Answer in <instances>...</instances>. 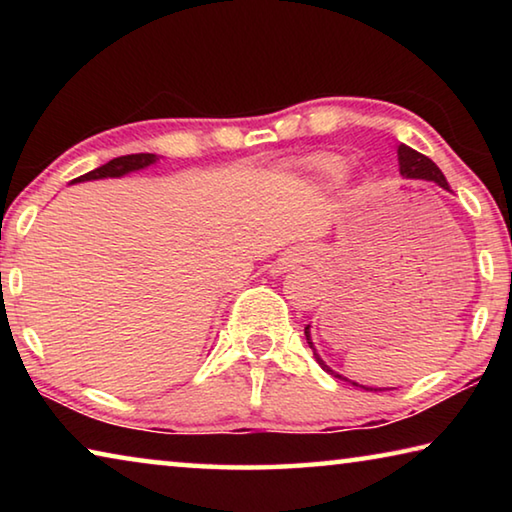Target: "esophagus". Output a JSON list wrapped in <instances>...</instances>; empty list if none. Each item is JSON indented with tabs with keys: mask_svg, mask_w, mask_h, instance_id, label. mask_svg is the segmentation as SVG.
<instances>
[{
	"mask_svg": "<svg viewBox=\"0 0 512 512\" xmlns=\"http://www.w3.org/2000/svg\"><path fill=\"white\" fill-rule=\"evenodd\" d=\"M300 262V257L298 255H284L280 262H277V266H280V271H287V268H291V266H296Z\"/></svg>",
	"mask_w": 512,
	"mask_h": 512,
	"instance_id": "1",
	"label": "esophagus"
}]
</instances>
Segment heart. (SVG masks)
<instances>
[{"instance_id": "obj_1", "label": "heart", "mask_w": 512, "mask_h": 512, "mask_svg": "<svg viewBox=\"0 0 512 512\" xmlns=\"http://www.w3.org/2000/svg\"><path fill=\"white\" fill-rule=\"evenodd\" d=\"M302 169H305L309 176L320 180V183L334 185L345 176V171H348V162H345L341 155H334V153H316V155H309V158L302 162Z\"/></svg>"}]
</instances>
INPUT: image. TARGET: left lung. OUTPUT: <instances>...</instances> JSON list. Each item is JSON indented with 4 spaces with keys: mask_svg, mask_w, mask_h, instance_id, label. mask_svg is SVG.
<instances>
[{
    "mask_svg": "<svg viewBox=\"0 0 512 512\" xmlns=\"http://www.w3.org/2000/svg\"><path fill=\"white\" fill-rule=\"evenodd\" d=\"M397 160H400V173H402V176L415 178V180H431V183H436V185H440V187L447 189V192H449V185H447V180H445V176H443V171H440V169L436 167V162L429 160L427 155L413 151L411 146L400 144V146H397ZM305 336H307L309 348L314 350V357H316V361H318V366L323 368L325 372H329V375H334V377H339V379H345V377L339 375V372H334L332 368L327 366V363H325L323 359L318 357L314 343H311L309 325L305 327ZM345 381H348V379H345ZM352 384H354V381H352ZM354 386H359V384H354ZM361 388H366V386H361ZM366 391H372V388H366ZM375 391H377V388H375Z\"/></svg>",
    "mask_w": 512,
    "mask_h": 512,
    "instance_id": "8db88e82",
    "label": "left lung"
}]
</instances>
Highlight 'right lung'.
Returning a JSON list of instances; mask_svg holds the SVG:
<instances>
[{"mask_svg": "<svg viewBox=\"0 0 512 512\" xmlns=\"http://www.w3.org/2000/svg\"><path fill=\"white\" fill-rule=\"evenodd\" d=\"M158 160V155L153 153H133V155H121V158L110 160L106 164H101L99 169L83 173V176L74 178L72 183H85V180H99V178H119V176H126V173L131 171H140L144 167H149Z\"/></svg>", "mask_w": 512, "mask_h": 512, "instance_id": "obj_1", "label": "right lung"}]
</instances>
